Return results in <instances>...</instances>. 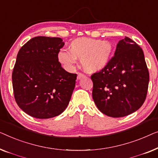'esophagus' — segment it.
Masks as SVG:
<instances>
[{"mask_svg": "<svg viewBox=\"0 0 158 158\" xmlns=\"http://www.w3.org/2000/svg\"><path fill=\"white\" fill-rule=\"evenodd\" d=\"M85 76L84 74H82V73H78V75H77V79H81L82 77Z\"/></svg>", "mask_w": 158, "mask_h": 158, "instance_id": "esophagus-1", "label": "esophagus"}]
</instances>
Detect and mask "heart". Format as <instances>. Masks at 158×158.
I'll use <instances>...</instances> for the list:
<instances>
[{
  "instance_id": "b5f03b06",
  "label": "heart",
  "mask_w": 158,
  "mask_h": 158,
  "mask_svg": "<svg viewBox=\"0 0 158 158\" xmlns=\"http://www.w3.org/2000/svg\"><path fill=\"white\" fill-rule=\"evenodd\" d=\"M71 49L62 48L58 53V59L66 70H72L81 58L83 67L88 71H96L107 64L112 52L110 42L90 38H79L71 43Z\"/></svg>"
}]
</instances>
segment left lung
<instances>
[{
    "instance_id": "1",
    "label": "left lung",
    "mask_w": 158,
    "mask_h": 158,
    "mask_svg": "<svg viewBox=\"0 0 158 158\" xmlns=\"http://www.w3.org/2000/svg\"><path fill=\"white\" fill-rule=\"evenodd\" d=\"M91 79L93 99L103 114L122 117L135 112L145 100L150 79L143 49L130 38L120 40L114 56Z\"/></svg>"
}]
</instances>
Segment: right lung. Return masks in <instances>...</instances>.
<instances>
[{
  "label": "right lung",
  "instance_id": "obj_1",
  "mask_svg": "<svg viewBox=\"0 0 158 158\" xmlns=\"http://www.w3.org/2000/svg\"><path fill=\"white\" fill-rule=\"evenodd\" d=\"M61 38L36 36L18 53L12 74L15 100L26 114L48 119L61 114L69 103L76 74L61 67L58 53Z\"/></svg>",
  "mask_w": 158,
  "mask_h": 158
}]
</instances>
